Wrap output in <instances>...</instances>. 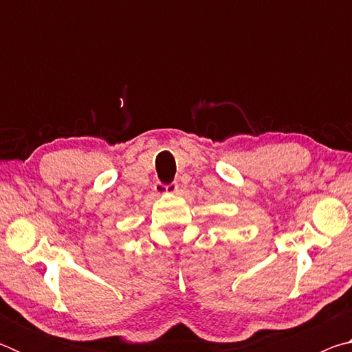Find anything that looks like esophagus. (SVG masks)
I'll return each instance as SVG.
<instances>
[{"instance_id": "1", "label": "esophagus", "mask_w": 352, "mask_h": 352, "mask_svg": "<svg viewBox=\"0 0 352 352\" xmlns=\"http://www.w3.org/2000/svg\"><path fill=\"white\" fill-rule=\"evenodd\" d=\"M178 190V184L177 183H170V184H155V192L158 195H163V194H175Z\"/></svg>"}]
</instances>
